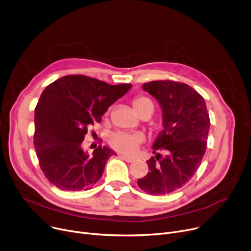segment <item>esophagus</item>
Instances as JSON below:
<instances>
[{
  "instance_id": "34e87169",
  "label": "esophagus",
  "mask_w": 251,
  "mask_h": 251,
  "mask_svg": "<svg viewBox=\"0 0 251 251\" xmlns=\"http://www.w3.org/2000/svg\"><path fill=\"white\" fill-rule=\"evenodd\" d=\"M119 157H120V159H122V160H124L127 163H132L134 161L132 157H128V156H125V155H122V154L119 155Z\"/></svg>"
}]
</instances>
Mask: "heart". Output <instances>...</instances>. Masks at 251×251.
<instances>
[{"label":"heart","instance_id":"obj_1","mask_svg":"<svg viewBox=\"0 0 251 251\" xmlns=\"http://www.w3.org/2000/svg\"><path fill=\"white\" fill-rule=\"evenodd\" d=\"M133 107L139 115L148 107H153L151 100L147 97H136L133 101ZM143 136L141 134H133L128 132H116L109 138V143L113 150L125 155H132L142 143Z\"/></svg>","mask_w":251,"mask_h":251}]
</instances>
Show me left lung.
I'll return each mask as SVG.
<instances>
[{
    "instance_id": "obj_1",
    "label": "left lung",
    "mask_w": 251,
    "mask_h": 251,
    "mask_svg": "<svg viewBox=\"0 0 251 251\" xmlns=\"http://www.w3.org/2000/svg\"><path fill=\"white\" fill-rule=\"evenodd\" d=\"M142 88L160 102L164 129L153 143L155 157L147 161L149 172L137 184L151 195L168 194L185 185L200 168L206 151L209 116L203 98L186 83L157 80Z\"/></svg>"
}]
</instances>
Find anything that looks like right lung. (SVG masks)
Returning a JSON list of instances; mask_svg holds the SVG:
<instances>
[{
	"label": "right lung",
	"mask_w": 251,
	"mask_h": 251,
	"mask_svg": "<svg viewBox=\"0 0 251 251\" xmlns=\"http://www.w3.org/2000/svg\"><path fill=\"white\" fill-rule=\"evenodd\" d=\"M131 84L111 85L85 75L63 76L46 87L34 110L33 144L44 175L62 190L90 189L115 152L99 146L91 155L82 149L87 127Z\"/></svg>",
	"instance_id": "right-lung-1"
}]
</instances>
